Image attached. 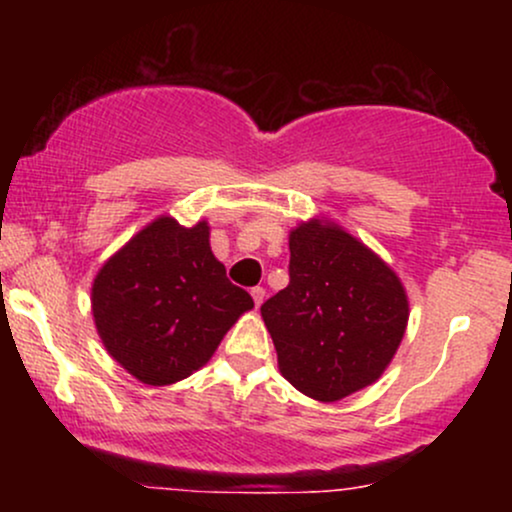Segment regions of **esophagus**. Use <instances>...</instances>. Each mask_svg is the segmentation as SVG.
Segmentation results:
<instances>
[{"instance_id":"obj_1","label":"esophagus","mask_w":512,"mask_h":512,"mask_svg":"<svg viewBox=\"0 0 512 512\" xmlns=\"http://www.w3.org/2000/svg\"><path fill=\"white\" fill-rule=\"evenodd\" d=\"M250 296H252V301H255L257 308H260L262 301H264V289H262V286H255V289L250 291Z\"/></svg>"}]
</instances>
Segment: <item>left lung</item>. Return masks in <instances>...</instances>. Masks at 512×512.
<instances>
[{"label": "left lung", "mask_w": 512, "mask_h": 512, "mask_svg": "<svg viewBox=\"0 0 512 512\" xmlns=\"http://www.w3.org/2000/svg\"><path fill=\"white\" fill-rule=\"evenodd\" d=\"M289 286L262 303L279 370L303 395L337 402L383 375L409 320L402 284L339 226L301 223Z\"/></svg>", "instance_id": "1"}]
</instances>
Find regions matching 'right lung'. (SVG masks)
<instances>
[{
	"mask_svg": "<svg viewBox=\"0 0 512 512\" xmlns=\"http://www.w3.org/2000/svg\"><path fill=\"white\" fill-rule=\"evenodd\" d=\"M93 317L108 354L146 385H170L209 361L250 310L211 255L209 226L156 219L110 257L93 281Z\"/></svg>",
	"mask_w": 512,
	"mask_h": 512,
	"instance_id": "right-lung-1",
	"label": "right lung"
}]
</instances>
